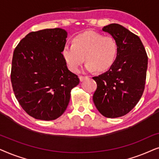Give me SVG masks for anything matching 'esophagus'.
Segmentation results:
<instances>
[{"instance_id": "1", "label": "esophagus", "mask_w": 159, "mask_h": 159, "mask_svg": "<svg viewBox=\"0 0 159 159\" xmlns=\"http://www.w3.org/2000/svg\"><path fill=\"white\" fill-rule=\"evenodd\" d=\"M80 82H83L84 80H87L88 79V77H84V76H80Z\"/></svg>"}]
</instances>
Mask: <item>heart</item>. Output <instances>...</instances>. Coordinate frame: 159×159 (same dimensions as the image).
Returning a JSON list of instances; mask_svg holds the SVG:
<instances>
[{
    "label": "heart",
    "mask_w": 159,
    "mask_h": 159,
    "mask_svg": "<svg viewBox=\"0 0 159 159\" xmlns=\"http://www.w3.org/2000/svg\"><path fill=\"white\" fill-rule=\"evenodd\" d=\"M117 44L111 37L93 31L80 34L74 39L72 45L63 48L62 56L67 66L73 72H78L85 60L87 70H108L114 64L117 55Z\"/></svg>",
    "instance_id": "heart-1"
}]
</instances>
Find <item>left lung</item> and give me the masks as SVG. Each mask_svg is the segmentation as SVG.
<instances>
[{
  "label": "left lung",
  "mask_w": 159,
  "mask_h": 159,
  "mask_svg": "<svg viewBox=\"0 0 159 159\" xmlns=\"http://www.w3.org/2000/svg\"><path fill=\"white\" fill-rule=\"evenodd\" d=\"M116 40L117 55L107 71L93 77L97 89L93 102L107 118L125 116L137 105L145 88L148 56L140 38L118 24L102 29Z\"/></svg>",
  "instance_id": "1"
}]
</instances>
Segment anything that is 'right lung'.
<instances>
[{"instance_id":"add662e5","label":"right lung","mask_w":159,"mask_h":159,"mask_svg":"<svg viewBox=\"0 0 159 159\" xmlns=\"http://www.w3.org/2000/svg\"><path fill=\"white\" fill-rule=\"evenodd\" d=\"M67 32L61 28L27 34L13 54L11 80L15 97L30 116L58 118L66 111L71 90L80 83L62 56Z\"/></svg>"}]
</instances>
